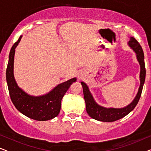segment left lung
Here are the masks:
<instances>
[{"mask_svg": "<svg viewBox=\"0 0 151 151\" xmlns=\"http://www.w3.org/2000/svg\"><path fill=\"white\" fill-rule=\"evenodd\" d=\"M129 46L135 51L136 55H137V60L141 67V71H140V86L139 88V91L136 96L135 98L134 99L129 105L124 108L122 109H114V108H104L98 105L95 102L92 95L88 90V86L84 82H82V86L83 88L84 98L86 102V112L91 118L96 119V120L105 122H115L118 119L125 117L126 115L133 110L139 102L140 97H141L142 88L145 82L146 77V68L145 63H144V55L143 50L141 45L137 42V40L133 37H131L129 42Z\"/></svg>", "mask_w": 151, "mask_h": 151, "instance_id": "1", "label": "left lung"}]
</instances>
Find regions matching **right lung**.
Here are the masks:
<instances>
[{
    "mask_svg": "<svg viewBox=\"0 0 151 151\" xmlns=\"http://www.w3.org/2000/svg\"><path fill=\"white\" fill-rule=\"evenodd\" d=\"M20 39L21 36H20L12 47L6 70V79L12 102L20 113L31 119L38 121H46L54 118L59 114L60 111L61 100L70 85L76 81V78H72L58 84L51 92L45 96L40 97L29 96L18 87L14 77L15 48Z\"/></svg>",
    "mask_w": 151,
    "mask_h": 151,
    "instance_id": "obj_1",
    "label": "right lung"
}]
</instances>
